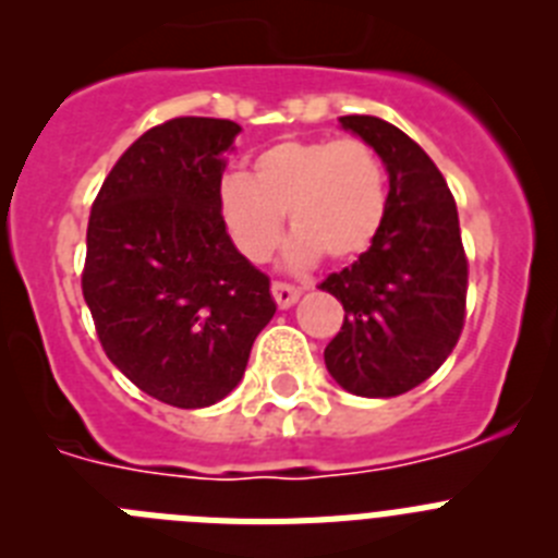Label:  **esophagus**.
I'll list each match as a JSON object with an SVG mask.
<instances>
[{"label":"esophagus","mask_w":558,"mask_h":558,"mask_svg":"<svg viewBox=\"0 0 558 558\" xmlns=\"http://www.w3.org/2000/svg\"><path fill=\"white\" fill-rule=\"evenodd\" d=\"M270 293H274L276 304L282 310L293 307L295 302H299V295H302V290L293 288V284H284V282H274V288H270Z\"/></svg>","instance_id":"1"}]
</instances>
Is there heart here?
<instances>
[{
  "label": "heart",
  "instance_id": "b5f03b06",
  "mask_svg": "<svg viewBox=\"0 0 558 558\" xmlns=\"http://www.w3.org/2000/svg\"><path fill=\"white\" fill-rule=\"evenodd\" d=\"M388 206L386 165L360 140H284L256 153L251 175H226L218 211L226 234L248 263H265L282 236L293 240L290 268L318 256L347 263L374 243Z\"/></svg>",
  "mask_w": 558,
  "mask_h": 558
}]
</instances>
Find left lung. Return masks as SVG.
Here are the masks:
<instances>
[{"label":"left lung","instance_id":"1","mask_svg":"<svg viewBox=\"0 0 558 558\" xmlns=\"http://www.w3.org/2000/svg\"><path fill=\"white\" fill-rule=\"evenodd\" d=\"M338 122L386 165L388 206L366 254L322 282L347 310L324 363L354 397H399L445 363L463 329L466 256L458 209L445 175L408 133L366 113Z\"/></svg>","mask_w":558,"mask_h":558}]
</instances>
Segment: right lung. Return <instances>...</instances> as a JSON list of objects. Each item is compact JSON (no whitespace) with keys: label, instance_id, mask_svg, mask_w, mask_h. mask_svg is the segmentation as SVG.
I'll return each mask as SVG.
<instances>
[{"label":"right lung","instance_id":"add662e5","mask_svg":"<svg viewBox=\"0 0 558 558\" xmlns=\"http://www.w3.org/2000/svg\"><path fill=\"white\" fill-rule=\"evenodd\" d=\"M243 128L179 117L108 172L86 231V299L108 360L172 408H209L243 379L276 313L270 279L226 234L218 190Z\"/></svg>","mask_w":558,"mask_h":558}]
</instances>
